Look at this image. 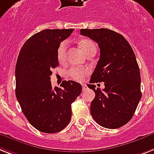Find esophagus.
I'll list each match as a JSON object with an SVG mask.
<instances>
[{"mask_svg": "<svg viewBox=\"0 0 154 154\" xmlns=\"http://www.w3.org/2000/svg\"><path fill=\"white\" fill-rule=\"evenodd\" d=\"M87 88H88V87H87L85 84H82V89H83V91H85Z\"/></svg>", "mask_w": 154, "mask_h": 154, "instance_id": "34e87169", "label": "esophagus"}]
</instances>
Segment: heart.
<instances>
[{
    "label": "heart",
    "mask_w": 154,
    "mask_h": 154,
    "mask_svg": "<svg viewBox=\"0 0 154 154\" xmlns=\"http://www.w3.org/2000/svg\"><path fill=\"white\" fill-rule=\"evenodd\" d=\"M79 46L81 47V51H83L85 54H87L91 51H96V45L92 40L88 38H83L81 39L79 42ZM66 50H67V42L66 41L62 42L57 47V60L60 62H64L66 59ZM87 73V71L85 69L80 68H70L67 72V75L71 79L75 80V81H81L83 77Z\"/></svg>",
    "instance_id": "obj_1"
}]
</instances>
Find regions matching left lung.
<instances>
[{
    "label": "left lung",
    "mask_w": 154,
    "mask_h": 154,
    "mask_svg": "<svg viewBox=\"0 0 154 154\" xmlns=\"http://www.w3.org/2000/svg\"><path fill=\"white\" fill-rule=\"evenodd\" d=\"M81 35L98 43L100 59L88 87L95 92L90 111L101 127L116 129L133 117L142 98L141 77L130 43L120 34L107 28L81 29ZM103 82V90L94 83Z\"/></svg>",
    "instance_id": "obj_1"
}]
</instances>
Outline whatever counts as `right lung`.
I'll list each match as a JSON object with an SVG mask.
<instances>
[{
	"instance_id": "add662e5",
	"label": "right lung",
	"mask_w": 154,
	"mask_h": 154,
	"mask_svg": "<svg viewBox=\"0 0 154 154\" xmlns=\"http://www.w3.org/2000/svg\"><path fill=\"white\" fill-rule=\"evenodd\" d=\"M73 29H45L27 39L16 66V97L28 122L43 133H57L69 124L71 103L81 93V84L64 81L52 87V69L58 66L57 47Z\"/></svg>"
}]
</instances>
